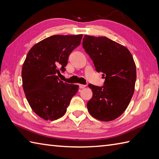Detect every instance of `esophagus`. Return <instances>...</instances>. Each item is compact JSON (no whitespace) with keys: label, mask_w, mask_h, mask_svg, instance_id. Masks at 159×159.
<instances>
[{"label":"esophagus","mask_w":159,"mask_h":159,"mask_svg":"<svg viewBox=\"0 0 159 159\" xmlns=\"http://www.w3.org/2000/svg\"><path fill=\"white\" fill-rule=\"evenodd\" d=\"M79 86H80V89H84V87H86V85H84V84H79Z\"/></svg>","instance_id":"1"}]
</instances>
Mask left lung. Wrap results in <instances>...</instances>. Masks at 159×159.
<instances>
[{
    "label": "left lung",
    "instance_id": "1",
    "mask_svg": "<svg viewBox=\"0 0 159 159\" xmlns=\"http://www.w3.org/2000/svg\"><path fill=\"white\" fill-rule=\"evenodd\" d=\"M82 44L96 71L105 79L102 86L88 85L93 91L88 111L98 120H114L124 113L134 94L137 70L133 57L127 48L106 37L86 35Z\"/></svg>",
    "mask_w": 159,
    "mask_h": 159
}]
</instances>
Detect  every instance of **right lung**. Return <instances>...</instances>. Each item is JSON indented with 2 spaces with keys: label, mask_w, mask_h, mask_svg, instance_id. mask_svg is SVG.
I'll return each mask as SVG.
<instances>
[{
  "label": "right lung",
  "mask_w": 159,
  "mask_h": 159,
  "mask_svg": "<svg viewBox=\"0 0 159 159\" xmlns=\"http://www.w3.org/2000/svg\"><path fill=\"white\" fill-rule=\"evenodd\" d=\"M82 35H54L34 45L22 69V87L31 109L40 117L54 121L66 112L78 85L60 80L70 53L79 46Z\"/></svg>",
  "instance_id": "add662e5"
}]
</instances>
